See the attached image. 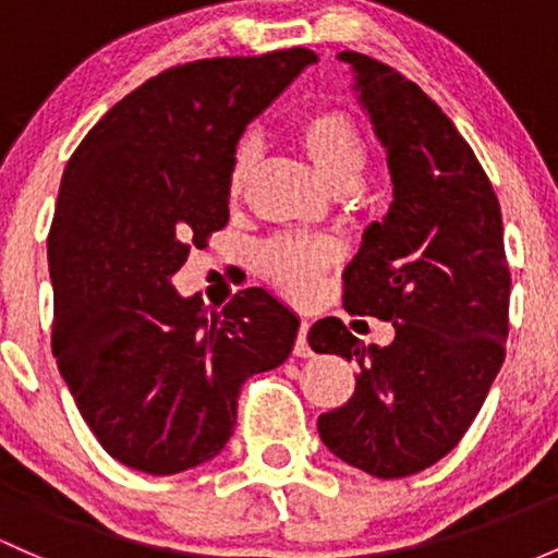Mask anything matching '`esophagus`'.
Returning <instances> with one entry per match:
<instances>
[{"label": "esophagus", "mask_w": 558, "mask_h": 558, "mask_svg": "<svg viewBox=\"0 0 558 558\" xmlns=\"http://www.w3.org/2000/svg\"><path fill=\"white\" fill-rule=\"evenodd\" d=\"M308 322H301V329H298V338H295V356H311L314 353V349L308 345Z\"/></svg>", "instance_id": "1"}]
</instances>
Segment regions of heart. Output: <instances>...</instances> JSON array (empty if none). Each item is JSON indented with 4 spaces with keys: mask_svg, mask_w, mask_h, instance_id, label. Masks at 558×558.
Masks as SVG:
<instances>
[{
    "mask_svg": "<svg viewBox=\"0 0 558 558\" xmlns=\"http://www.w3.org/2000/svg\"><path fill=\"white\" fill-rule=\"evenodd\" d=\"M292 137L332 189H343L356 181L359 170L367 159V146H364L356 122L338 109L305 111L292 128ZM253 170L255 148L244 143L236 148L229 172H226L229 199L242 196ZM257 263H260L263 277L287 298L308 301L319 290L322 279L340 263V244L332 239L277 236L263 244Z\"/></svg>",
    "mask_w": 558,
    "mask_h": 558,
    "instance_id": "heart-1",
    "label": "heart"
}]
</instances>
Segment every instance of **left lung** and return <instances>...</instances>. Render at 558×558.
<instances>
[{"instance_id":"1","label":"left lung","mask_w":558,"mask_h":558,"mask_svg":"<svg viewBox=\"0 0 558 558\" xmlns=\"http://www.w3.org/2000/svg\"><path fill=\"white\" fill-rule=\"evenodd\" d=\"M388 154L393 202L345 266L349 314L393 322L391 345H364L335 316L316 353L356 362V388L319 415L322 441L353 469L401 478L458 447L506 359L511 271L487 172L447 113L391 65L340 52Z\"/></svg>"}]
</instances>
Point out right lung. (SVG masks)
<instances>
[{
  "mask_svg": "<svg viewBox=\"0 0 558 558\" xmlns=\"http://www.w3.org/2000/svg\"><path fill=\"white\" fill-rule=\"evenodd\" d=\"M316 56L305 47L172 65L76 146L47 236L52 356L100 447L170 476L213 460L244 380L290 356L298 316L260 287L220 311L170 284L229 223L226 172L250 119Z\"/></svg>",
  "mask_w": 558,
  "mask_h": 558,
  "instance_id": "add662e5",
  "label": "right lung"
}]
</instances>
